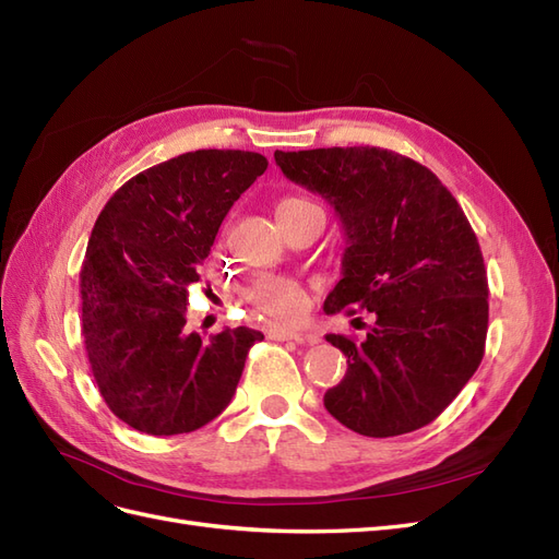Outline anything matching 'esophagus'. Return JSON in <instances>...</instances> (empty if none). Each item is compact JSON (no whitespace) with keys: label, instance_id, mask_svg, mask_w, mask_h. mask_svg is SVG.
<instances>
[{"label":"esophagus","instance_id":"34e87169","mask_svg":"<svg viewBox=\"0 0 559 559\" xmlns=\"http://www.w3.org/2000/svg\"><path fill=\"white\" fill-rule=\"evenodd\" d=\"M267 337L273 341H296V343H317V335H308L300 331H292V329H282V326H270L267 329Z\"/></svg>","mask_w":559,"mask_h":559}]
</instances>
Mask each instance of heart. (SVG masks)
<instances>
[{
  "label": "heart",
  "instance_id": "1",
  "mask_svg": "<svg viewBox=\"0 0 559 559\" xmlns=\"http://www.w3.org/2000/svg\"><path fill=\"white\" fill-rule=\"evenodd\" d=\"M314 207H319L317 202L306 195H286L280 200L277 214L314 210ZM247 300L261 314L280 321V324H292V321L300 319V314L306 312L308 294H306V286L292 277L263 275L247 289Z\"/></svg>",
  "mask_w": 559,
  "mask_h": 559
}]
</instances>
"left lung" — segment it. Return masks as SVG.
<instances>
[{"instance_id":"8db88e82","label":"left lung","mask_w":559,"mask_h":559,"mask_svg":"<svg viewBox=\"0 0 559 559\" xmlns=\"http://www.w3.org/2000/svg\"><path fill=\"white\" fill-rule=\"evenodd\" d=\"M275 160L343 222V280L326 314L368 310L376 319L361 343L326 335L347 357L345 378L324 394L326 411L373 438L427 427L485 354L487 270L464 210L429 167L389 148L275 151Z\"/></svg>"}]
</instances>
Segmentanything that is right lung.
<instances>
[{
    "label": "right lung",
    "instance_id": "right-lung-1",
    "mask_svg": "<svg viewBox=\"0 0 559 559\" xmlns=\"http://www.w3.org/2000/svg\"><path fill=\"white\" fill-rule=\"evenodd\" d=\"M267 160L200 148L134 175L99 212L81 267V333L109 411L148 436L222 415L261 331L210 337L186 326L189 289L224 216Z\"/></svg>",
    "mask_w": 559,
    "mask_h": 559
}]
</instances>
